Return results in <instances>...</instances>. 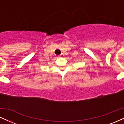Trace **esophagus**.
I'll list each match as a JSON object with an SVG mask.
<instances>
[{"instance_id":"34e87169","label":"esophagus","mask_w":124,"mask_h":124,"mask_svg":"<svg viewBox=\"0 0 124 124\" xmlns=\"http://www.w3.org/2000/svg\"><path fill=\"white\" fill-rule=\"evenodd\" d=\"M64 56H65V55H64L63 54H61V55L59 56V58H63Z\"/></svg>"}]
</instances>
